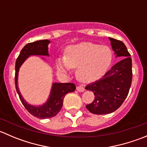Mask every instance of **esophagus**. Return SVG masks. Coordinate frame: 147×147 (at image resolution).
I'll return each mask as SVG.
<instances>
[{"instance_id": "esophagus-1", "label": "esophagus", "mask_w": 147, "mask_h": 147, "mask_svg": "<svg viewBox=\"0 0 147 147\" xmlns=\"http://www.w3.org/2000/svg\"><path fill=\"white\" fill-rule=\"evenodd\" d=\"M76 90H78V92H84V87H83V86L80 85V86H77Z\"/></svg>"}]
</instances>
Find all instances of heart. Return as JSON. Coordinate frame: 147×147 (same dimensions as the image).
<instances>
[{"label": "heart", "mask_w": 147, "mask_h": 147, "mask_svg": "<svg viewBox=\"0 0 147 147\" xmlns=\"http://www.w3.org/2000/svg\"><path fill=\"white\" fill-rule=\"evenodd\" d=\"M113 53L109 46L84 42L69 45L65 49L64 57L57 60L60 72L67 73L77 68L76 75L84 83L94 82L102 78L112 63Z\"/></svg>", "instance_id": "heart-1"}]
</instances>
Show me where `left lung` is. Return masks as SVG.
Here are the masks:
<instances>
[{
  "instance_id": "1",
  "label": "left lung",
  "mask_w": 147,
  "mask_h": 147,
  "mask_svg": "<svg viewBox=\"0 0 147 147\" xmlns=\"http://www.w3.org/2000/svg\"><path fill=\"white\" fill-rule=\"evenodd\" d=\"M116 57L123 60L115 64L99 80L85 87L94 95L92 102L86 105L91 113L105 115L116 111L122 105L129 94L132 80V63L131 55L124 42L109 38Z\"/></svg>"
}]
</instances>
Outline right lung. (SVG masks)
Segmentation results:
<instances>
[{
    "label": "right lung",
    "mask_w": 147,
    "mask_h": 147,
    "mask_svg": "<svg viewBox=\"0 0 147 147\" xmlns=\"http://www.w3.org/2000/svg\"><path fill=\"white\" fill-rule=\"evenodd\" d=\"M50 40H42L28 43L22 49L20 55L16 62V74H15V84L16 91L18 94L20 100L23 106L34 117L39 119H47L55 116L61 109L63 105V100L67 93L74 92L76 86L74 83H53L50 95L48 100L42 106L34 107L30 105L24 100L20 94L18 87V75L19 68L23 62L30 55H47L48 56V47Z\"/></svg>",
    "instance_id": "1"
}]
</instances>
